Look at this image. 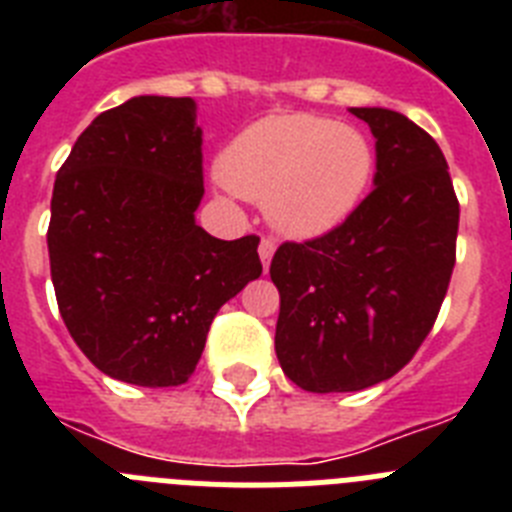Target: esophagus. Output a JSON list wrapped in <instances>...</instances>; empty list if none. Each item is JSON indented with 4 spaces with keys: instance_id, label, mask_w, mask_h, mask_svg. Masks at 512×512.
Here are the masks:
<instances>
[{
    "instance_id": "esophagus-1",
    "label": "esophagus",
    "mask_w": 512,
    "mask_h": 512,
    "mask_svg": "<svg viewBox=\"0 0 512 512\" xmlns=\"http://www.w3.org/2000/svg\"><path fill=\"white\" fill-rule=\"evenodd\" d=\"M274 251H277V241H274L271 235H264L259 243V256H261V264H264V269H269Z\"/></svg>"
}]
</instances>
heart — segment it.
Wrapping results in <instances>:
<instances>
[{"mask_svg":"<svg viewBox=\"0 0 512 512\" xmlns=\"http://www.w3.org/2000/svg\"><path fill=\"white\" fill-rule=\"evenodd\" d=\"M374 151L361 130L315 115L264 117L220 161L233 192L266 202L289 235H320L343 223L372 182Z\"/></svg>","mask_w":512,"mask_h":512,"instance_id":"b5f03b06","label":"heart"}]
</instances>
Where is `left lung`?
<instances>
[{
	"mask_svg": "<svg viewBox=\"0 0 512 512\" xmlns=\"http://www.w3.org/2000/svg\"><path fill=\"white\" fill-rule=\"evenodd\" d=\"M377 138L374 189L310 241L271 259L277 359L307 392L395 377L431 333L456 264L459 200L436 140L400 112L351 107Z\"/></svg>",
	"mask_w": 512,
	"mask_h": 512,
	"instance_id": "8db88e82",
	"label": "left lung"
}]
</instances>
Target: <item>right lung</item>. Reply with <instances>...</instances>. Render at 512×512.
<instances>
[{
  "label": "right lung",
  "mask_w": 512,
  "mask_h": 512,
  "mask_svg": "<svg viewBox=\"0 0 512 512\" xmlns=\"http://www.w3.org/2000/svg\"><path fill=\"white\" fill-rule=\"evenodd\" d=\"M202 130L192 97H133L76 138L56 174L48 256L58 310L99 372L179 387L217 310L261 277L259 235L194 223Z\"/></svg>",
  "instance_id": "1"
}]
</instances>
